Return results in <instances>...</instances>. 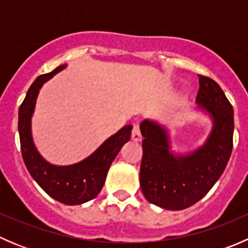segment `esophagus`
<instances>
[{
    "label": "esophagus",
    "instance_id": "1",
    "mask_svg": "<svg viewBox=\"0 0 248 248\" xmlns=\"http://www.w3.org/2000/svg\"><path fill=\"white\" fill-rule=\"evenodd\" d=\"M132 140L133 141H140L141 140V134H140V128L139 126H134L132 129Z\"/></svg>",
    "mask_w": 248,
    "mask_h": 248
}]
</instances>
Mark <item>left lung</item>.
<instances>
[{
    "mask_svg": "<svg viewBox=\"0 0 248 248\" xmlns=\"http://www.w3.org/2000/svg\"><path fill=\"white\" fill-rule=\"evenodd\" d=\"M197 103L206 109L215 126L204 146L186 157L169 152L167 132L152 121H142V158L140 186L151 204L168 210H184L201 201L226 169L232 150L234 111L214 79L199 76Z\"/></svg>",
    "mask_w": 248,
    "mask_h": 248,
    "instance_id": "1",
    "label": "left lung"
}]
</instances>
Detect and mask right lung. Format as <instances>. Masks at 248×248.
I'll list each match as a JSON object with an SVG mask.
<instances>
[{
  "mask_svg": "<svg viewBox=\"0 0 248 248\" xmlns=\"http://www.w3.org/2000/svg\"><path fill=\"white\" fill-rule=\"evenodd\" d=\"M64 68L57 67L47 74L39 76L30 86L19 108V136L22 159L37 184L55 201L66 205H78L96 198L106 181L110 164L121 147L131 138L132 126H124L104 141L96 152L80 163L68 167L51 166L37 152L31 136V116L37 94L42 85Z\"/></svg>",
  "mask_w": 248,
  "mask_h": 248,
  "instance_id": "obj_1",
  "label": "right lung"
}]
</instances>
